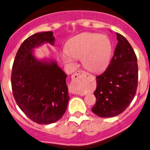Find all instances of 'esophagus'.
<instances>
[{
  "label": "esophagus",
  "mask_w": 150,
  "mask_h": 150,
  "mask_svg": "<svg viewBox=\"0 0 150 150\" xmlns=\"http://www.w3.org/2000/svg\"><path fill=\"white\" fill-rule=\"evenodd\" d=\"M86 77V72L85 71L79 70L77 71L76 72L72 75V84L73 85L74 87L81 85L83 81L84 80Z\"/></svg>",
  "instance_id": "1"
}]
</instances>
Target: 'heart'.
I'll return each mask as SVG.
<instances>
[{
    "mask_svg": "<svg viewBox=\"0 0 150 150\" xmlns=\"http://www.w3.org/2000/svg\"><path fill=\"white\" fill-rule=\"evenodd\" d=\"M112 47L109 39L96 33L86 32L71 38L62 53L65 64L73 67L80 59L85 68L93 72L105 70L111 61Z\"/></svg>",
    "mask_w": 150,
    "mask_h": 150,
    "instance_id": "heart-1",
    "label": "heart"
}]
</instances>
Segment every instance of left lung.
Returning a JSON list of instances; mask_svg holds the SVG:
<instances>
[{
    "label": "left lung",
    "instance_id": "obj_1",
    "mask_svg": "<svg viewBox=\"0 0 150 150\" xmlns=\"http://www.w3.org/2000/svg\"><path fill=\"white\" fill-rule=\"evenodd\" d=\"M118 44L105 72L96 77V103L91 109L100 117L120 114L134 98L138 85L137 59L125 37L116 33Z\"/></svg>",
    "mask_w": 150,
    "mask_h": 150
}]
</instances>
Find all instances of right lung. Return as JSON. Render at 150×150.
Here are the masks:
<instances>
[{"label": "right lung", "mask_w": 150, "mask_h": 150, "mask_svg": "<svg viewBox=\"0 0 150 150\" xmlns=\"http://www.w3.org/2000/svg\"><path fill=\"white\" fill-rule=\"evenodd\" d=\"M52 31L30 36L18 49L12 67L11 86L17 105L31 121L50 124L62 118L70 96L67 75L56 61L39 60L34 50L49 43L54 45Z\"/></svg>", "instance_id": "add662e5"}]
</instances>
